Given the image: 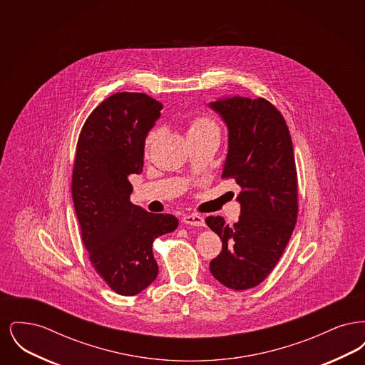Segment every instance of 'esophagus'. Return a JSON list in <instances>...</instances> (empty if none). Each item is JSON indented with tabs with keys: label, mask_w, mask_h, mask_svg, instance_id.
Returning <instances> with one entry per match:
<instances>
[{
	"label": "esophagus",
	"mask_w": 365,
	"mask_h": 365,
	"mask_svg": "<svg viewBox=\"0 0 365 365\" xmlns=\"http://www.w3.org/2000/svg\"><path fill=\"white\" fill-rule=\"evenodd\" d=\"M182 220H183V223L190 225V226H205V220H204V217H202V216H200V215H197V213H189V215H185Z\"/></svg>",
	"instance_id": "obj_1"
}]
</instances>
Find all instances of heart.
Listing matches in <instances>:
<instances>
[{
    "label": "heart",
    "mask_w": 365,
    "mask_h": 365,
    "mask_svg": "<svg viewBox=\"0 0 365 365\" xmlns=\"http://www.w3.org/2000/svg\"><path fill=\"white\" fill-rule=\"evenodd\" d=\"M156 130L149 131L145 139V146L149 148L156 138ZM208 134H220V128L217 123L207 115H197L187 120V137H200V135H208Z\"/></svg>",
    "instance_id": "1"
}]
</instances>
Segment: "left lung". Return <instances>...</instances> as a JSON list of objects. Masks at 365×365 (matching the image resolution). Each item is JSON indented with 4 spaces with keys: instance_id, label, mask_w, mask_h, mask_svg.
Listing matches in <instances>:
<instances>
[{
    "instance_id": "obj_1",
    "label": "left lung",
    "mask_w": 365,
    "mask_h": 365,
    "mask_svg": "<svg viewBox=\"0 0 365 365\" xmlns=\"http://www.w3.org/2000/svg\"><path fill=\"white\" fill-rule=\"evenodd\" d=\"M209 106L228 128L223 179L241 187L240 220L228 226L222 216L205 219L222 240L210 274L232 290L260 284L275 268L294 230L298 185L293 142L278 109L265 98H222Z\"/></svg>"
}]
</instances>
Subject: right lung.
Listing matches in <instances>:
<instances>
[{"instance_id": "obj_1", "label": "right lung", "mask_w": 365, "mask_h": 365, "mask_svg": "<svg viewBox=\"0 0 365 365\" xmlns=\"http://www.w3.org/2000/svg\"><path fill=\"white\" fill-rule=\"evenodd\" d=\"M161 109L145 93H116L88 115L76 145L72 198L82 241L96 272L120 295L157 278L153 241L179 225L130 201L128 176L142 171L145 138Z\"/></svg>"}]
</instances>
